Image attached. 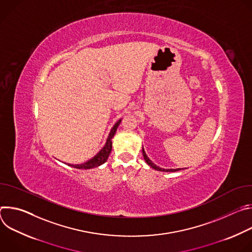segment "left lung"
Here are the masks:
<instances>
[{
	"mask_svg": "<svg viewBox=\"0 0 252 252\" xmlns=\"http://www.w3.org/2000/svg\"><path fill=\"white\" fill-rule=\"evenodd\" d=\"M142 155H143V158H145V160L147 161V163L151 166V167H153L154 169H157V170H159V171H176V170H179L181 168H177V169H164V168H160V167H158V166H157L148 157H147V155H146V152H145V150H143V148H142Z\"/></svg>",
	"mask_w": 252,
	"mask_h": 252,
	"instance_id": "8db88e82",
	"label": "left lung"
}]
</instances>
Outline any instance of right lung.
<instances>
[{"label":"right lung","mask_w":252,"mask_h":252,"mask_svg":"<svg viewBox=\"0 0 252 252\" xmlns=\"http://www.w3.org/2000/svg\"><path fill=\"white\" fill-rule=\"evenodd\" d=\"M120 124H121V120L119 122H117V124L114 126V127L112 128V130L109 134V137H107V139H106L105 146L100 150V152L95 157H94L92 159H90L89 161H87L83 164H69V165L75 167V168H79V169H89V168L96 167V166L104 163L106 161L107 158H109L111 152H112V148H113L112 138L114 137Z\"/></svg>","instance_id":"right-lung-1"}]
</instances>
